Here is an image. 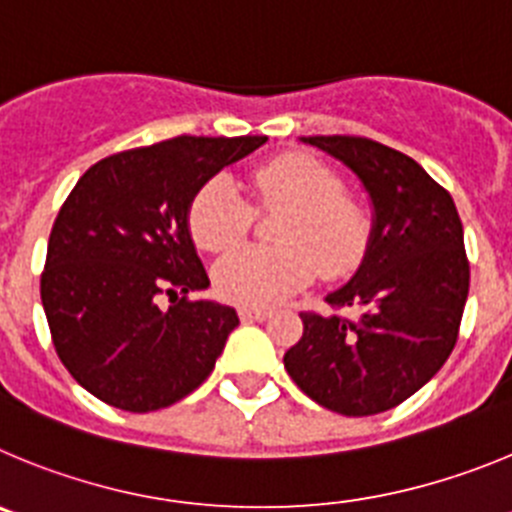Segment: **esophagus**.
Instances as JSON below:
<instances>
[{
    "label": "esophagus",
    "mask_w": 512,
    "mask_h": 512,
    "mask_svg": "<svg viewBox=\"0 0 512 512\" xmlns=\"http://www.w3.org/2000/svg\"><path fill=\"white\" fill-rule=\"evenodd\" d=\"M239 319H242V321H265V319H270V311H267V308L242 306V308H239Z\"/></svg>",
    "instance_id": "34e87169"
}]
</instances>
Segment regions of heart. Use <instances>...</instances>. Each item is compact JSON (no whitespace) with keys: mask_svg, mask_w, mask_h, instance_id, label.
I'll use <instances>...</instances> for the list:
<instances>
[{"mask_svg":"<svg viewBox=\"0 0 512 512\" xmlns=\"http://www.w3.org/2000/svg\"><path fill=\"white\" fill-rule=\"evenodd\" d=\"M250 191L260 209H283L275 227L278 247H247L214 267L216 293L229 303L265 308L306 288L316 267L324 278H342L365 260L372 214L344 191L329 165L303 153L280 155L257 165ZM252 209L234 183L216 176L196 193L188 209L193 242L211 255L242 245Z\"/></svg>","mask_w":512,"mask_h":512,"instance_id":"obj_1","label":"heart"}]
</instances>
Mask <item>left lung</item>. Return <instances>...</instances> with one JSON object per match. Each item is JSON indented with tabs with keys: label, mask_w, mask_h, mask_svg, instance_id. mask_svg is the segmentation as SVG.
I'll return each instance as SVG.
<instances>
[{
	"label": "left lung",
	"mask_w": 512,
	"mask_h": 512,
	"mask_svg": "<svg viewBox=\"0 0 512 512\" xmlns=\"http://www.w3.org/2000/svg\"><path fill=\"white\" fill-rule=\"evenodd\" d=\"M303 142L357 173L375 227L357 275L326 296L334 313H301L285 370L329 411L375 416L418 393L457 344L469 293L462 219L449 191L393 147L354 135Z\"/></svg>",
	"instance_id": "left-lung-1"
}]
</instances>
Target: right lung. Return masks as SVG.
<instances>
[{
    "instance_id": "1",
    "label": "right lung",
    "mask_w": 512,
    "mask_h": 512,
    "mask_svg": "<svg viewBox=\"0 0 512 512\" xmlns=\"http://www.w3.org/2000/svg\"><path fill=\"white\" fill-rule=\"evenodd\" d=\"M267 137H191L109 155L78 178L50 229L40 298L81 388L130 413L168 408L211 375L239 324L188 232L193 196ZM165 295L168 309L157 306Z\"/></svg>"
}]
</instances>
